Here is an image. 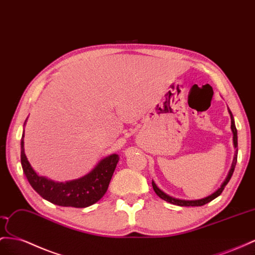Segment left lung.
I'll return each mask as SVG.
<instances>
[{
    "instance_id": "8db88e82",
    "label": "left lung",
    "mask_w": 255,
    "mask_h": 255,
    "mask_svg": "<svg viewBox=\"0 0 255 255\" xmlns=\"http://www.w3.org/2000/svg\"><path fill=\"white\" fill-rule=\"evenodd\" d=\"M228 113H230L231 115V122H232V125H231V129L233 131V142H234V147H235V155H234V159H233V162H232V167L230 169V171H228L227 175H226V179L224 180L223 183L221 184V186L218 188L217 191H215L214 193H212L211 195L207 196V197L205 198H201V199H195V200H185V199H179V198H174V197H171V196L167 195L166 193L162 192L159 187H157V185L155 184V182L152 181V185H153V188L155 193L157 194V196H159V197L161 199H164L168 202H170V204L172 205H177V206H181V207H198V206H204L206 204H208V202H210L211 200H213L214 198H217L218 196L221 195V193L223 192L224 187L226 186V184L230 182L232 175L234 173V170H235V167H236V162H237V154H238V139H237V129H236V126H235V121H234V116L231 112V110L228 109Z\"/></svg>"
}]
</instances>
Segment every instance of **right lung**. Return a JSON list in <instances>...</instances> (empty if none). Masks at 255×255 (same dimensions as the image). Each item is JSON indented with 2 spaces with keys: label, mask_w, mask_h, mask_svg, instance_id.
<instances>
[{
  "label": "right lung",
  "mask_w": 255,
  "mask_h": 255,
  "mask_svg": "<svg viewBox=\"0 0 255 255\" xmlns=\"http://www.w3.org/2000/svg\"><path fill=\"white\" fill-rule=\"evenodd\" d=\"M23 138L24 129L21 136L20 155L23 172L33 190L44 199L61 207L86 208L99 201L107 193L110 181L120 160L117 154H111L102 158L93 170L83 175L82 178L65 182H56L38 175L31 167L24 154Z\"/></svg>",
  "instance_id": "add662e5"
}]
</instances>
